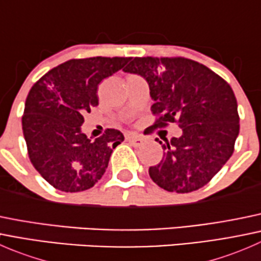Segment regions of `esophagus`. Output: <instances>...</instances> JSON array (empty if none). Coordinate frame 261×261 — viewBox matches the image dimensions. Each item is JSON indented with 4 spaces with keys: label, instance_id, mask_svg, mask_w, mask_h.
<instances>
[{
    "label": "esophagus",
    "instance_id": "esophagus-1",
    "mask_svg": "<svg viewBox=\"0 0 261 261\" xmlns=\"http://www.w3.org/2000/svg\"><path fill=\"white\" fill-rule=\"evenodd\" d=\"M126 140H127L128 143L131 144V145L140 146L141 144H143L144 139L141 138V136H138V135H134V134H130V135L126 136Z\"/></svg>",
    "mask_w": 261,
    "mask_h": 261
}]
</instances>
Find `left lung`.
<instances>
[{
	"label": "left lung",
	"mask_w": 261,
	"mask_h": 261,
	"mask_svg": "<svg viewBox=\"0 0 261 261\" xmlns=\"http://www.w3.org/2000/svg\"><path fill=\"white\" fill-rule=\"evenodd\" d=\"M125 72L144 77L159 116L151 128L177 122L179 138L163 145L149 175L168 192L188 193L206 186L233 152L240 130L232 88L206 65L187 58H134Z\"/></svg>",
	"instance_id": "8db88e82"
}]
</instances>
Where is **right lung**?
Returning <instances> with one entry per match:
<instances>
[{
  "instance_id": "1",
  "label": "right lung",
  "mask_w": 261,
  "mask_h": 261,
  "mask_svg": "<svg viewBox=\"0 0 261 261\" xmlns=\"http://www.w3.org/2000/svg\"><path fill=\"white\" fill-rule=\"evenodd\" d=\"M130 58L70 59L53 68L28 94L22 131L34 168L54 188L81 192L105 174L112 149L123 141L115 128L91 141L82 133L86 112L98 105L97 89Z\"/></svg>"
}]
</instances>
